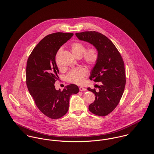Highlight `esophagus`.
<instances>
[{"mask_svg":"<svg viewBox=\"0 0 154 154\" xmlns=\"http://www.w3.org/2000/svg\"><path fill=\"white\" fill-rule=\"evenodd\" d=\"M79 90H80V91H86L87 89H86V88H85L80 87V88H79Z\"/></svg>","mask_w":154,"mask_h":154,"instance_id":"obj_1","label":"esophagus"}]
</instances>
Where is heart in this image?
<instances>
[{
  "instance_id": "obj_1",
  "label": "heart",
  "mask_w": 154,
  "mask_h": 154,
  "mask_svg": "<svg viewBox=\"0 0 154 154\" xmlns=\"http://www.w3.org/2000/svg\"><path fill=\"white\" fill-rule=\"evenodd\" d=\"M71 49L72 54L77 58H81L83 55L85 62L91 66L95 65L99 60V52L97 49L93 46L86 50L85 44L80 42H75L71 45ZM60 49L58 53L61 51ZM87 75L86 70L82 67L71 69L66 75V80L72 83L81 85L83 83L85 77Z\"/></svg>"
}]
</instances>
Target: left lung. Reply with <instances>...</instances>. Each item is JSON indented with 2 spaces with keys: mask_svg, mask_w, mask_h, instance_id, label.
<instances>
[{
  "mask_svg": "<svg viewBox=\"0 0 154 154\" xmlns=\"http://www.w3.org/2000/svg\"><path fill=\"white\" fill-rule=\"evenodd\" d=\"M81 40L92 44L97 49L99 60L92 71L90 79L101 83L96 89L88 88L95 96V100L89 106V111L98 116H105L117 107L123 96L126 77L123 58L114 45L105 35L97 31L76 32Z\"/></svg>",
  "mask_w": 154,
  "mask_h": 154,
  "instance_id": "left-lung-1",
  "label": "left lung"
}]
</instances>
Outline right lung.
I'll list each match as a JSON object with an SVG mask.
<instances>
[{"instance_id": "add662e5", "label": "right lung", "mask_w": 154, "mask_h": 154, "mask_svg": "<svg viewBox=\"0 0 154 154\" xmlns=\"http://www.w3.org/2000/svg\"><path fill=\"white\" fill-rule=\"evenodd\" d=\"M74 35L55 32L45 37L33 49L26 67V84L38 109L52 119H60L68 111L69 97L79 89L71 84L62 91L54 86L58 80L59 69L55 57L59 49Z\"/></svg>"}]
</instances>
